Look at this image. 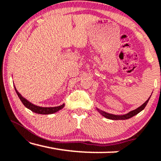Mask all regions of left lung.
Returning a JSON list of instances; mask_svg holds the SVG:
<instances>
[{
    "instance_id": "1",
    "label": "left lung",
    "mask_w": 161,
    "mask_h": 161,
    "mask_svg": "<svg viewBox=\"0 0 161 161\" xmlns=\"http://www.w3.org/2000/svg\"><path fill=\"white\" fill-rule=\"evenodd\" d=\"M150 97H149V98H150ZM149 98L146 101V102L144 103V104H143L142 105H141L140 107H138V108H136L135 110H133V111L129 112L128 114H125V115L117 116V115H114V114H108V113H106V112L100 111V110H99V109H97V111L100 112V113L102 114L103 116H105V117L107 118V119H113V120H124V119H130V118L133 117V116H134L135 115H136V114H138V113H139V112L142 111V110H144V108L146 107L147 103H148Z\"/></svg>"
}]
</instances>
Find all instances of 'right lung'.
I'll return each instance as SVG.
<instances>
[{"label": "right lung", "instance_id": "obj_1", "mask_svg": "<svg viewBox=\"0 0 161 161\" xmlns=\"http://www.w3.org/2000/svg\"><path fill=\"white\" fill-rule=\"evenodd\" d=\"M14 89H15V91L17 92V95L19 97V98L20 99L21 102L23 103V104L25 105L26 108H28V109H30L31 111L34 112V113L39 114H53L59 111V110H61V108H63V107L64 106V104L59 105V106H57V107H50V108H44V107L37 106V105H35L34 104H32V103H31L30 102H28L27 100H25V98L21 96V94L17 91L16 88L14 87Z\"/></svg>", "mask_w": 161, "mask_h": 161}]
</instances>
